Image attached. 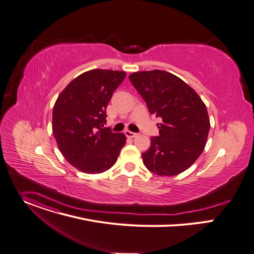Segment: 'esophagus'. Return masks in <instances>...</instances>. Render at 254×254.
<instances>
[{"mask_svg":"<svg viewBox=\"0 0 254 254\" xmlns=\"http://www.w3.org/2000/svg\"><path fill=\"white\" fill-rule=\"evenodd\" d=\"M125 134H126L127 137H130V139H132V137H135V136L137 135V133L132 132V131H129V130H126V131H125Z\"/></svg>","mask_w":254,"mask_h":254,"instance_id":"1","label":"esophagus"}]
</instances>
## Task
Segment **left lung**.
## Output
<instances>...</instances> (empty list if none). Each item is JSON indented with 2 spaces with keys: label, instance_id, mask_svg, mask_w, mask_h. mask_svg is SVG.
Returning a JSON list of instances; mask_svg holds the SVG:
<instances>
[{
  "label": "left lung",
  "instance_id": "left-lung-1",
  "mask_svg": "<svg viewBox=\"0 0 254 254\" xmlns=\"http://www.w3.org/2000/svg\"><path fill=\"white\" fill-rule=\"evenodd\" d=\"M128 78L150 113L162 119L159 135L151 137L149 150L142 153L144 165L160 176L187 170L202 153L209 134L204 103L191 87L171 73L136 72Z\"/></svg>",
  "mask_w": 254,
  "mask_h": 254
}]
</instances>
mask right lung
<instances>
[{
	"label": "right lung",
	"mask_w": 254,
	"mask_h": 254,
	"mask_svg": "<svg viewBox=\"0 0 254 254\" xmlns=\"http://www.w3.org/2000/svg\"><path fill=\"white\" fill-rule=\"evenodd\" d=\"M126 77L125 72L95 68L75 78L59 95L53 110V133L71 165L85 173L111 168L127 137L101 127L106 107Z\"/></svg>",
	"instance_id": "obj_1"
}]
</instances>
